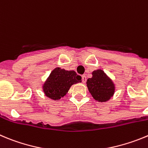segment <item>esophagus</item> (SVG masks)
<instances>
[{
  "label": "esophagus",
  "mask_w": 148,
  "mask_h": 148,
  "mask_svg": "<svg viewBox=\"0 0 148 148\" xmlns=\"http://www.w3.org/2000/svg\"><path fill=\"white\" fill-rule=\"evenodd\" d=\"M86 75H82V82H83V83H86Z\"/></svg>",
  "instance_id": "1"
}]
</instances>
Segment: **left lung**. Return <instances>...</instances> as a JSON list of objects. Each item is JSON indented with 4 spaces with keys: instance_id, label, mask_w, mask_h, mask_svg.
Masks as SVG:
<instances>
[{
    "instance_id": "obj_1",
    "label": "left lung",
    "mask_w": 148,
    "mask_h": 148,
    "mask_svg": "<svg viewBox=\"0 0 148 148\" xmlns=\"http://www.w3.org/2000/svg\"><path fill=\"white\" fill-rule=\"evenodd\" d=\"M92 75V77L87 79L86 86L93 98L101 103L109 101L115 92L113 81L101 69L94 70Z\"/></svg>"
}]
</instances>
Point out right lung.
I'll list each match as a JSON object with an SVG mask.
<instances>
[{
  "label": "right lung",
  "instance_id": "add662e5",
  "mask_svg": "<svg viewBox=\"0 0 148 148\" xmlns=\"http://www.w3.org/2000/svg\"><path fill=\"white\" fill-rule=\"evenodd\" d=\"M81 77L74 70H66L56 67L42 85V90L46 97L53 101H59L68 92L72 85L81 83Z\"/></svg>",
  "mask_w": 148,
  "mask_h": 148
}]
</instances>
